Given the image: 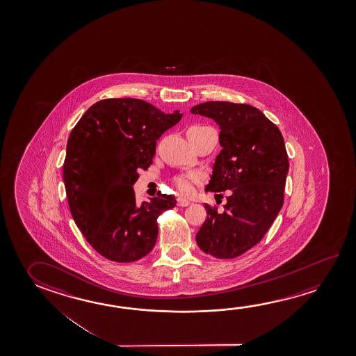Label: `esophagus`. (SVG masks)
<instances>
[{
    "label": "esophagus",
    "instance_id": "obj_1",
    "mask_svg": "<svg viewBox=\"0 0 356 356\" xmlns=\"http://www.w3.org/2000/svg\"><path fill=\"white\" fill-rule=\"evenodd\" d=\"M177 204H179V206H181V207H186V206H188V204H190V201H188V200H186V198L179 197L177 198Z\"/></svg>",
    "mask_w": 356,
    "mask_h": 356
}]
</instances>
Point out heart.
<instances>
[{
	"label": "heart",
	"instance_id": "b5f03b06",
	"mask_svg": "<svg viewBox=\"0 0 356 356\" xmlns=\"http://www.w3.org/2000/svg\"><path fill=\"white\" fill-rule=\"evenodd\" d=\"M198 181H200V176L188 174V175L177 176L174 180V184H175L176 188L179 190V193L182 195H190L193 193V187Z\"/></svg>",
	"mask_w": 356,
	"mask_h": 356
}]
</instances>
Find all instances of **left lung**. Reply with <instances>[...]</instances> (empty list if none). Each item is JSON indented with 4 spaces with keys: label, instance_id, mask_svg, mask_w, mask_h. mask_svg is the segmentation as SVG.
<instances>
[{
    "label": "left lung",
    "instance_id": "8db88e82",
    "mask_svg": "<svg viewBox=\"0 0 356 356\" xmlns=\"http://www.w3.org/2000/svg\"><path fill=\"white\" fill-rule=\"evenodd\" d=\"M191 113L213 119L221 130L222 150L206 191L229 190L222 212L204 204L207 218L196 242L207 254L234 258L263 238L283 206L289 169L284 140L277 125L252 105L206 102Z\"/></svg>",
    "mask_w": 356,
    "mask_h": 356
}]
</instances>
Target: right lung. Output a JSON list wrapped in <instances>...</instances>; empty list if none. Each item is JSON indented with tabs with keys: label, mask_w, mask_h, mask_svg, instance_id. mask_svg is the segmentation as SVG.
<instances>
[{
	"label": "right lung",
	"mask_w": 356,
	"mask_h": 356,
	"mask_svg": "<svg viewBox=\"0 0 356 356\" xmlns=\"http://www.w3.org/2000/svg\"><path fill=\"white\" fill-rule=\"evenodd\" d=\"M144 100L97 102L72 130L63 165L70 212L83 236L114 262H135L152 252L159 216L175 207V196L159 193L136 204L134 185L147 169L156 140L180 122Z\"/></svg>",
	"instance_id": "obj_1"
}]
</instances>
